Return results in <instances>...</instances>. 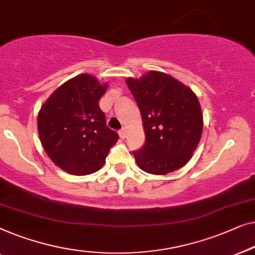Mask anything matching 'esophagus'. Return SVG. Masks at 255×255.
<instances>
[{
  "instance_id": "34e87169",
  "label": "esophagus",
  "mask_w": 255,
  "mask_h": 255,
  "mask_svg": "<svg viewBox=\"0 0 255 255\" xmlns=\"http://www.w3.org/2000/svg\"><path fill=\"white\" fill-rule=\"evenodd\" d=\"M119 135H120L121 138L126 137V135H127V130H126V129H125V128L120 129V130H119Z\"/></svg>"
}]
</instances>
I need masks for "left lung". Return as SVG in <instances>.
I'll return each instance as SVG.
<instances>
[{"label":"left lung","instance_id":"1","mask_svg":"<svg viewBox=\"0 0 255 255\" xmlns=\"http://www.w3.org/2000/svg\"><path fill=\"white\" fill-rule=\"evenodd\" d=\"M127 84L141 112L145 142L132 155L151 174L173 172L192 158L203 129L198 97L170 75L150 71Z\"/></svg>","mask_w":255,"mask_h":255}]
</instances>
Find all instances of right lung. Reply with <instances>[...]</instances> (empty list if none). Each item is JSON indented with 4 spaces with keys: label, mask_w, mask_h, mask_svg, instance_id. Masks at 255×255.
Listing matches in <instances>:
<instances>
[{
    "label": "right lung",
    "mask_w": 255,
    "mask_h": 255,
    "mask_svg": "<svg viewBox=\"0 0 255 255\" xmlns=\"http://www.w3.org/2000/svg\"><path fill=\"white\" fill-rule=\"evenodd\" d=\"M106 88L90 75H80L56 89L38 114L39 136L46 153L68 173L98 171L119 138L107 127L99 107Z\"/></svg>",
    "instance_id": "obj_1"
}]
</instances>
